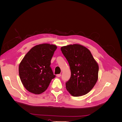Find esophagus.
<instances>
[{
  "label": "esophagus",
  "mask_w": 122,
  "mask_h": 122,
  "mask_svg": "<svg viewBox=\"0 0 122 122\" xmlns=\"http://www.w3.org/2000/svg\"><path fill=\"white\" fill-rule=\"evenodd\" d=\"M56 76L57 77H60L61 76V74H57V75H56Z\"/></svg>",
  "instance_id": "34e87169"
}]
</instances>
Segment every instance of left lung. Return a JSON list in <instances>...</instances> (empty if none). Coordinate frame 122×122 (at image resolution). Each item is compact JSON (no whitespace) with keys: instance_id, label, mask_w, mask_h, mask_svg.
<instances>
[{"instance_id":"8db88e82","label":"left lung","mask_w":122,"mask_h":122,"mask_svg":"<svg viewBox=\"0 0 122 122\" xmlns=\"http://www.w3.org/2000/svg\"><path fill=\"white\" fill-rule=\"evenodd\" d=\"M68 61L71 75L66 87L73 96L87 94L94 87L98 78L99 66L90 51L79 44L61 47Z\"/></svg>"}]
</instances>
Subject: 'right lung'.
Instances as JSON below:
<instances>
[{"label":"right lung","mask_w":122,"mask_h":122,"mask_svg":"<svg viewBox=\"0 0 122 122\" xmlns=\"http://www.w3.org/2000/svg\"><path fill=\"white\" fill-rule=\"evenodd\" d=\"M56 49V46L52 44H39L32 47L21 61L19 76L23 86L29 92L35 94L43 93L55 78L50 66Z\"/></svg>","instance_id":"1"}]
</instances>
